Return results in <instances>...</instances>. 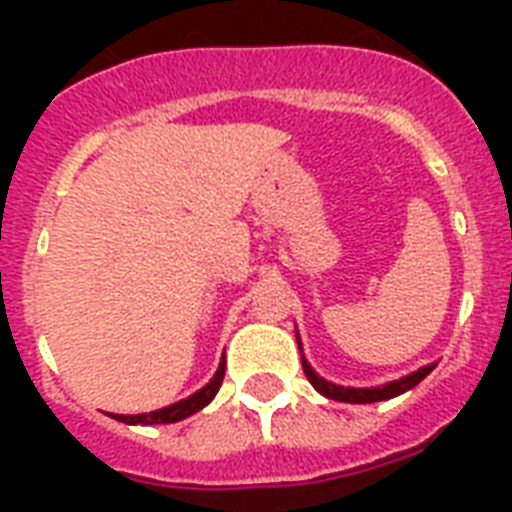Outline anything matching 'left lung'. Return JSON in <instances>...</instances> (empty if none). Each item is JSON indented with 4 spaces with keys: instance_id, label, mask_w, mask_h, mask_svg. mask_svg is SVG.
<instances>
[{
    "instance_id": "left-lung-1",
    "label": "left lung",
    "mask_w": 512,
    "mask_h": 512,
    "mask_svg": "<svg viewBox=\"0 0 512 512\" xmlns=\"http://www.w3.org/2000/svg\"><path fill=\"white\" fill-rule=\"evenodd\" d=\"M297 345H300V335H297ZM300 353H303V345H300ZM300 361H303V372L305 377L311 380L313 388L319 390L321 396L332 398V401H342V404H374V401H388V398L401 396L406 390H412L414 385H420V382L436 369V364L420 366L417 372L385 382V385H377V388H345V385H335V382L324 380L321 374L313 372V366L308 364V358L305 356H300Z\"/></svg>"
}]
</instances>
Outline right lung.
I'll list each match as a JSON object with an SVG mask.
<instances>
[{
	"mask_svg": "<svg viewBox=\"0 0 512 512\" xmlns=\"http://www.w3.org/2000/svg\"><path fill=\"white\" fill-rule=\"evenodd\" d=\"M225 377V356L220 358V366H217L215 377L204 385L201 390H196L193 396L183 398V401H177V404L164 406V409H156V412H146V414H114V420L124 422V425H170V422H180L185 417H191V414L201 412L204 406L217 396V390L223 385Z\"/></svg>",
	"mask_w": 512,
	"mask_h": 512,
	"instance_id": "obj_1",
	"label": "right lung"
}]
</instances>
